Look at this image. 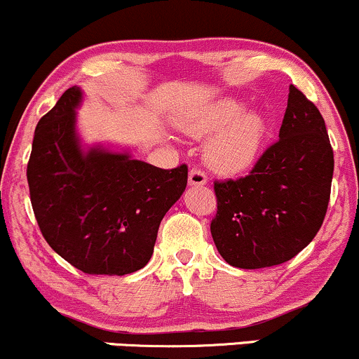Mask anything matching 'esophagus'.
<instances>
[{"label": "esophagus", "instance_id": "34e87169", "mask_svg": "<svg viewBox=\"0 0 359 359\" xmlns=\"http://www.w3.org/2000/svg\"><path fill=\"white\" fill-rule=\"evenodd\" d=\"M205 184H208V177H205L203 170L192 168V170L189 172V185H191V187H201V185Z\"/></svg>", "mask_w": 359, "mask_h": 359}]
</instances>
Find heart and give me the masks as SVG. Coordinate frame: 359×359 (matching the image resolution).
I'll use <instances>...</instances> for the list:
<instances>
[{
  "instance_id": "1",
  "label": "heart",
  "mask_w": 359,
  "mask_h": 359,
  "mask_svg": "<svg viewBox=\"0 0 359 359\" xmlns=\"http://www.w3.org/2000/svg\"><path fill=\"white\" fill-rule=\"evenodd\" d=\"M179 128L194 138H208L204 162L211 170L234 175L258 162L269 138V121L258 109H248L240 97H222L180 118Z\"/></svg>"
}]
</instances>
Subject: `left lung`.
<instances>
[{"mask_svg": "<svg viewBox=\"0 0 359 359\" xmlns=\"http://www.w3.org/2000/svg\"><path fill=\"white\" fill-rule=\"evenodd\" d=\"M334 155L323 114L290 86L278 142L250 175L214 182V245L236 269L285 263L314 240L331 196Z\"/></svg>", "mask_w": 359, "mask_h": 359, "instance_id": "obj_1", "label": "left lung"}]
</instances>
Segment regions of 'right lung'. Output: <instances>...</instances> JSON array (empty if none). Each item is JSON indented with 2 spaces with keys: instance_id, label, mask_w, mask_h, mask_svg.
Here are the masks:
<instances>
[{
  "instance_id": "right-lung-1",
  "label": "right lung",
  "mask_w": 359,
  "mask_h": 359,
  "mask_svg": "<svg viewBox=\"0 0 359 359\" xmlns=\"http://www.w3.org/2000/svg\"><path fill=\"white\" fill-rule=\"evenodd\" d=\"M82 89H67L35 128L27 167L36 222L50 248L89 275H128L154 255L160 221L187 185V165L163 170L77 131Z\"/></svg>"
}]
</instances>
